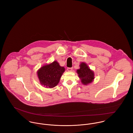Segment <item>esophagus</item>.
I'll list each match as a JSON object with an SVG mask.
<instances>
[{"label":"esophagus","instance_id":"obj_1","mask_svg":"<svg viewBox=\"0 0 133 133\" xmlns=\"http://www.w3.org/2000/svg\"><path fill=\"white\" fill-rule=\"evenodd\" d=\"M67 70L69 72H71L73 71V68H67Z\"/></svg>","mask_w":133,"mask_h":133}]
</instances>
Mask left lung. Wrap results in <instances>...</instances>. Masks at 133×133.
<instances>
[{"instance_id": "left-lung-1", "label": "left lung", "mask_w": 133, "mask_h": 133, "mask_svg": "<svg viewBox=\"0 0 133 133\" xmlns=\"http://www.w3.org/2000/svg\"><path fill=\"white\" fill-rule=\"evenodd\" d=\"M77 73L84 85H87L93 82L94 79V73L84 62L80 64V69L77 70Z\"/></svg>"}]
</instances>
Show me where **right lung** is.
Instances as JSON below:
<instances>
[{"label": "right lung", "mask_w": 133, "mask_h": 133, "mask_svg": "<svg viewBox=\"0 0 133 133\" xmlns=\"http://www.w3.org/2000/svg\"><path fill=\"white\" fill-rule=\"evenodd\" d=\"M64 71V68L60 66L58 62L54 61L41 67L37 71V75L41 85L46 88H53L58 84Z\"/></svg>", "instance_id": "add662e5"}]
</instances>
